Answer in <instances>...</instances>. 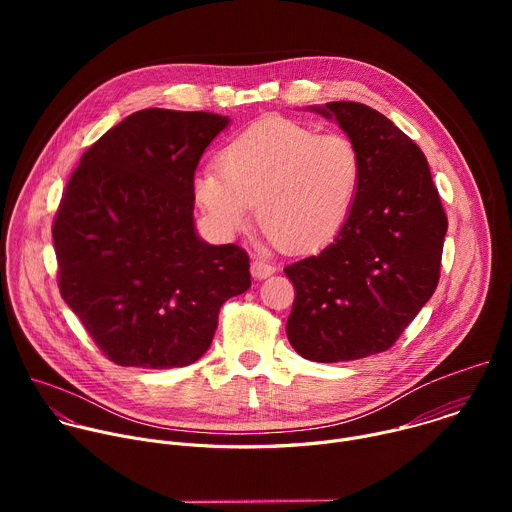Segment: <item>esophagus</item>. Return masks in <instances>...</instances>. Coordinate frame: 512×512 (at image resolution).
<instances>
[{"label":"esophagus","instance_id":"obj_1","mask_svg":"<svg viewBox=\"0 0 512 512\" xmlns=\"http://www.w3.org/2000/svg\"><path fill=\"white\" fill-rule=\"evenodd\" d=\"M275 273V265H271V263H267V261H263V259H253V263H251V275L255 277V279H267V277H271Z\"/></svg>","mask_w":512,"mask_h":512}]
</instances>
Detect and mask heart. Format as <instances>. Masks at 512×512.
Wrapping results in <instances>:
<instances>
[{"instance_id": "b5f03b06", "label": "heart", "mask_w": 512, "mask_h": 512, "mask_svg": "<svg viewBox=\"0 0 512 512\" xmlns=\"http://www.w3.org/2000/svg\"><path fill=\"white\" fill-rule=\"evenodd\" d=\"M200 170L194 200L223 237L253 221L287 251H314L332 241L354 208L362 158L344 133H316L285 117H265Z\"/></svg>"}]
</instances>
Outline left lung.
<instances>
[{"instance_id":"left-lung-1","label":"left lung","mask_w":512,"mask_h":512,"mask_svg":"<svg viewBox=\"0 0 512 512\" xmlns=\"http://www.w3.org/2000/svg\"><path fill=\"white\" fill-rule=\"evenodd\" d=\"M310 111L356 143L362 180L346 225L318 255L287 265L294 350L314 362L385 352L440 281L448 218L423 152L383 113L352 101Z\"/></svg>"}]
</instances>
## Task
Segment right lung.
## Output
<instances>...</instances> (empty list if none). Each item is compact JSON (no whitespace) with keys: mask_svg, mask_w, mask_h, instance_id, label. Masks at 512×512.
Returning <instances> with one entry per match:
<instances>
[{"mask_svg":"<svg viewBox=\"0 0 512 512\" xmlns=\"http://www.w3.org/2000/svg\"><path fill=\"white\" fill-rule=\"evenodd\" d=\"M231 123L204 111L143 109L83 154L52 239L58 287L121 367L174 369L210 346L221 306L251 287L249 255L194 227V172Z\"/></svg>","mask_w":512,"mask_h":512,"instance_id":"obj_1","label":"right lung"}]
</instances>
